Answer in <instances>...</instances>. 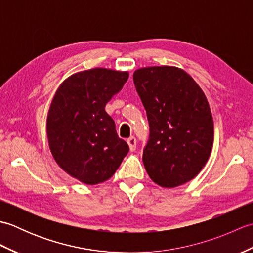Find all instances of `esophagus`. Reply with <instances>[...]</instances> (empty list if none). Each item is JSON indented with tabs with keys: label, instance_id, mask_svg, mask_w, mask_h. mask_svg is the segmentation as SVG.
Listing matches in <instances>:
<instances>
[{
	"label": "esophagus",
	"instance_id": "1",
	"mask_svg": "<svg viewBox=\"0 0 253 253\" xmlns=\"http://www.w3.org/2000/svg\"><path fill=\"white\" fill-rule=\"evenodd\" d=\"M127 143H128V146H129V149H130V151H133V150H136V147H137V139L133 137V136H131V137H129L127 139Z\"/></svg>",
	"mask_w": 253,
	"mask_h": 253
}]
</instances>
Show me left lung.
I'll return each instance as SVG.
<instances>
[{
	"instance_id": "obj_1",
	"label": "left lung",
	"mask_w": 253,
	"mask_h": 253,
	"mask_svg": "<svg viewBox=\"0 0 253 253\" xmlns=\"http://www.w3.org/2000/svg\"><path fill=\"white\" fill-rule=\"evenodd\" d=\"M132 77L150 127L142 155L150 178L165 188L195 178L208 162L214 138L203 91L173 66L140 68Z\"/></svg>"
}]
</instances>
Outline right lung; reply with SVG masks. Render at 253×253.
Listing matches in <instances>:
<instances>
[{"mask_svg": "<svg viewBox=\"0 0 253 253\" xmlns=\"http://www.w3.org/2000/svg\"><path fill=\"white\" fill-rule=\"evenodd\" d=\"M128 76L127 72L106 68L74 74L52 101L46 121L52 155L62 169L84 184L109 179L129 151L105 112Z\"/></svg>", "mask_w": 253, "mask_h": 253, "instance_id": "1", "label": "right lung"}]
</instances>
